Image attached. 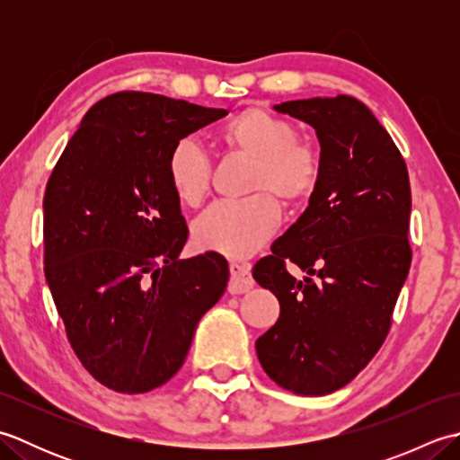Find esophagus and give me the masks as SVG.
I'll return each instance as SVG.
<instances>
[{
    "label": "esophagus",
    "instance_id": "esophagus-1",
    "mask_svg": "<svg viewBox=\"0 0 460 460\" xmlns=\"http://www.w3.org/2000/svg\"><path fill=\"white\" fill-rule=\"evenodd\" d=\"M231 280H229V292L231 295H243V292H249L255 287V280L251 275V267L245 262H231Z\"/></svg>",
    "mask_w": 460,
    "mask_h": 460
}]
</instances>
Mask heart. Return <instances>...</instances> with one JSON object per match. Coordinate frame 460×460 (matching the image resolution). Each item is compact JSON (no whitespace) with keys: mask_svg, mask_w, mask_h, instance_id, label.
Returning a JSON list of instances; mask_svg holds the SVG:
<instances>
[{"mask_svg":"<svg viewBox=\"0 0 460 460\" xmlns=\"http://www.w3.org/2000/svg\"><path fill=\"white\" fill-rule=\"evenodd\" d=\"M229 154L251 160L249 198L217 201L193 225L199 247L229 257H247L259 251L280 223L279 198L288 205L308 201L324 173V152L282 116L265 109H247L233 116L219 130ZM170 188L183 205L198 208L211 190L209 154L193 136L172 146L165 160Z\"/></svg>","mask_w":460,"mask_h":460,"instance_id":"obj_1","label":"heart"}]
</instances>
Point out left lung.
<instances>
[{
    "mask_svg": "<svg viewBox=\"0 0 460 460\" xmlns=\"http://www.w3.org/2000/svg\"><path fill=\"white\" fill-rule=\"evenodd\" d=\"M275 111L316 130L324 173L306 211L252 269L280 302L257 356L280 387L326 395L369 364L392 328L411 267V185L392 136L354 96L288 101ZM288 264L309 277L296 281Z\"/></svg>",
    "mask_w": 460,
    "mask_h": 460,
    "instance_id": "8db88e82",
    "label": "left lung"
}]
</instances>
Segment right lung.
Here are the masks:
<instances>
[{
	"mask_svg": "<svg viewBox=\"0 0 460 460\" xmlns=\"http://www.w3.org/2000/svg\"><path fill=\"white\" fill-rule=\"evenodd\" d=\"M225 114L114 93L84 114L47 181V285L76 358L114 392L146 394L178 374L227 287L219 252L180 259L190 231L165 173L172 146Z\"/></svg>",
	"mask_w": 460,
	"mask_h": 460,
	"instance_id": "add662e5",
	"label": "right lung"
}]
</instances>
